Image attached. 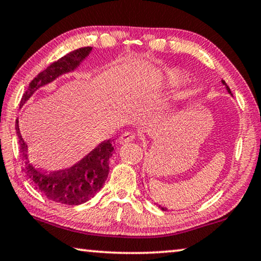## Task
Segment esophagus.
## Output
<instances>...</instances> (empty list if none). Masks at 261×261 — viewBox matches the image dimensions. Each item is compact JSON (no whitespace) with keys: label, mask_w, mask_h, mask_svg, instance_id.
<instances>
[{"label":"esophagus","mask_w":261,"mask_h":261,"mask_svg":"<svg viewBox=\"0 0 261 261\" xmlns=\"http://www.w3.org/2000/svg\"><path fill=\"white\" fill-rule=\"evenodd\" d=\"M134 139H135V135L131 134V132H129V131H126V132H124L122 136H120L118 142L120 143V144H125V143H127V142H132Z\"/></svg>","instance_id":"esophagus-1"}]
</instances>
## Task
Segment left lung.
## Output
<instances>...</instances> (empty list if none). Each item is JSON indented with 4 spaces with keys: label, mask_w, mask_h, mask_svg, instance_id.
Here are the masks:
<instances>
[{
    "label": "left lung",
    "mask_w": 261,
    "mask_h": 261,
    "mask_svg": "<svg viewBox=\"0 0 261 261\" xmlns=\"http://www.w3.org/2000/svg\"><path fill=\"white\" fill-rule=\"evenodd\" d=\"M222 84H223V85H225V86H226V89H227V91H228V92L230 93V90H229V87H228V86H227V84H226L225 82H223V80H222ZM161 209H162V211H167V208H163V207H161Z\"/></svg>",
    "instance_id": "1"
}]
</instances>
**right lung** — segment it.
I'll use <instances>...</instances> for the list:
<instances>
[{
    "label": "right lung",
    "mask_w": 261,
    "mask_h": 261,
    "mask_svg": "<svg viewBox=\"0 0 261 261\" xmlns=\"http://www.w3.org/2000/svg\"><path fill=\"white\" fill-rule=\"evenodd\" d=\"M92 50V47H82L66 54L58 61L50 64L45 71L40 72L29 84L20 106L24 104L33 93L40 87L52 83L58 76L72 72L78 67L84 59ZM15 130L20 143V151L23 159L24 171L27 178L48 200L68 205L85 203L97 194L108 178L109 160L112 156L113 145L111 139L101 142L100 144L71 168L58 171H45L36 168L28 159V146L22 138L19 129V120L16 119Z\"/></svg>",
    "instance_id": "right-lung-1"
}]
</instances>
